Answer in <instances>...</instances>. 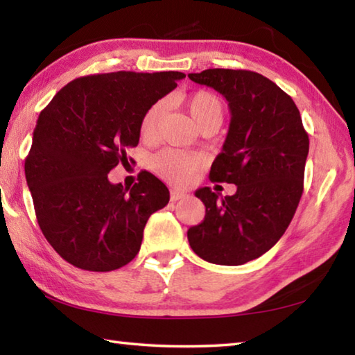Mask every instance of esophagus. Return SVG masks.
<instances>
[{
  "instance_id": "1",
  "label": "esophagus",
  "mask_w": 355,
  "mask_h": 355,
  "mask_svg": "<svg viewBox=\"0 0 355 355\" xmlns=\"http://www.w3.org/2000/svg\"><path fill=\"white\" fill-rule=\"evenodd\" d=\"M171 197H172V200H183V199H188L189 197V194L186 191H182V189H172V194H171Z\"/></svg>"
}]
</instances>
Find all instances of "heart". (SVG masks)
<instances>
[{
  "label": "heart",
  "mask_w": 355,
  "mask_h": 355,
  "mask_svg": "<svg viewBox=\"0 0 355 355\" xmlns=\"http://www.w3.org/2000/svg\"><path fill=\"white\" fill-rule=\"evenodd\" d=\"M186 106L191 117L196 123L203 125L207 122H218L220 125L222 120V103L220 100L211 92H196L186 100ZM166 110V103L163 100L155 101L150 105L141 119L139 131L144 139H153L158 133L161 120H163ZM203 163V158L197 153L183 152L178 148H164L156 153L152 158V167L156 173L169 180L172 183H186L194 175Z\"/></svg>",
  "instance_id": "obj_1"
}]
</instances>
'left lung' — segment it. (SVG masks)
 <instances>
[{
    "label": "left lung",
    "mask_w": 355,
    "mask_h": 355,
    "mask_svg": "<svg viewBox=\"0 0 355 355\" xmlns=\"http://www.w3.org/2000/svg\"><path fill=\"white\" fill-rule=\"evenodd\" d=\"M188 76L228 101L230 127L209 180L236 184L225 197L196 191L205 218L189 228L188 241L205 261L238 266L268 252L290 225L304 191L309 135L293 98L266 76L230 69Z\"/></svg>",
    "instance_id": "8db88e82"
}]
</instances>
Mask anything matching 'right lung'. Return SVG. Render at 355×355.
<instances>
[{"mask_svg":"<svg viewBox=\"0 0 355 355\" xmlns=\"http://www.w3.org/2000/svg\"><path fill=\"white\" fill-rule=\"evenodd\" d=\"M182 71H112L76 78L40 112L25 159L42 233L65 261L106 272L141 249L150 216L169 203V189L144 171L123 188L107 173L139 144L150 105L177 87Z\"/></svg>","mask_w":355,"mask_h":355,"instance_id":"1","label":"right lung"}]
</instances>
